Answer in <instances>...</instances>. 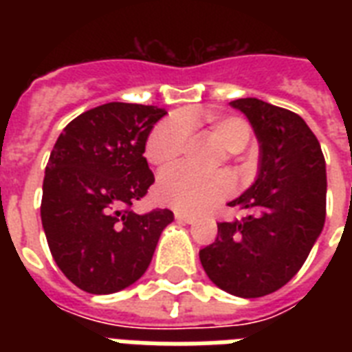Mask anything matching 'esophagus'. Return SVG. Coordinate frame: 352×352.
Here are the masks:
<instances>
[{
	"label": "esophagus",
	"instance_id": "esophagus-1",
	"mask_svg": "<svg viewBox=\"0 0 352 352\" xmlns=\"http://www.w3.org/2000/svg\"><path fill=\"white\" fill-rule=\"evenodd\" d=\"M175 219L179 221V223H186V225H192V223H195V217H193V215L184 214V212H179V210L175 212Z\"/></svg>",
	"mask_w": 352,
	"mask_h": 352
}]
</instances>
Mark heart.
Masks as SVG:
<instances>
[{
	"label": "heart",
	"instance_id": "1",
	"mask_svg": "<svg viewBox=\"0 0 352 352\" xmlns=\"http://www.w3.org/2000/svg\"><path fill=\"white\" fill-rule=\"evenodd\" d=\"M192 120V113H173L151 127L144 144V155L149 164L155 168H168L181 159L190 142ZM206 120L214 140L225 149L217 159L219 162L223 159L230 160L237 157V153H241L250 142L252 127L245 118L210 113L206 115ZM232 190L234 181L226 171L197 173L186 166H177L166 170L159 177L157 199L179 212L197 214L228 197Z\"/></svg>",
	"mask_w": 352,
	"mask_h": 352
}]
</instances>
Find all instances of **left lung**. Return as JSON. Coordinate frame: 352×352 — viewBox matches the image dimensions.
Listing matches in <instances>:
<instances>
[{
	"mask_svg": "<svg viewBox=\"0 0 352 352\" xmlns=\"http://www.w3.org/2000/svg\"><path fill=\"white\" fill-rule=\"evenodd\" d=\"M230 104L245 113L259 138V175L228 203L245 217L217 223V237L199 257L219 289L239 298H261L294 278L322 232L325 159L300 115L257 98Z\"/></svg>",
	"mask_w": 352,
	"mask_h": 352,
	"instance_id": "obj_1",
	"label": "left lung"
}]
</instances>
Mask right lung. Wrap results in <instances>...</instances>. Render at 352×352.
Here are the masks:
<instances>
[{"instance_id": "right-lung-1", "label": "right lung", "mask_w": 352, "mask_h": 352, "mask_svg": "<svg viewBox=\"0 0 352 352\" xmlns=\"http://www.w3.org/2000/svg\"><path fill=\"white\" fill-rule=\"evenodd\" d=\"M164 115L157 106L109 102L69 122L51 151L41 225L60 270L89 294L135 283L173 221L171 210H131L155 182L144 144Z\"/></svg>"}]
</instances>
